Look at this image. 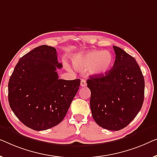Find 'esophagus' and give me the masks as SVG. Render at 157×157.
Here are the masks:
<instances>
[{"mask_svg": "<svg viewBox=\"0 0 157 157\" xmlns=\"http://www.w3.org/2000/svg\"><path fill=\"white\" fill-rule=\"evenodd\" d=\"M80 85L81 87H85V86H87V82H86L85 79H82L80 82Z\"/></svg>", "mask_w": 157, "mask_h": 157, "instance_id": "34e87169", "label": "esophagus"}]
</instances>
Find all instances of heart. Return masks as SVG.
Returning <instances> with one entry per match:
<instances>
[{
	"mask_svg": "<svg viewBox=\"0 0 157 157\" xmlns=\"http://www.w3.org/2000/svg\"><path fill=\"white\" fill-rule=\"evenodd\" d=\"M77 70L85 71L90 70L94 75H103L112 69L114 65V56L107 50H92L77 55L72 59Z\"/></svg>",
	"mask_w": 157,
	"mask_h": 157,
	"instance_id": "1",
	"label": "heart"
}]
</instances>
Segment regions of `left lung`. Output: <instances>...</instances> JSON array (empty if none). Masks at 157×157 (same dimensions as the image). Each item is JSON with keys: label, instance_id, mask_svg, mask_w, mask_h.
I'll return each instance as SVG.
<instances>
[{"label": "left lung", "instance_id": "left-lung-1", "mask_svg": "<svg viewBox=\"0 0 157 157\" xmlns=\"http://www.w3.org/2000/svg\"><path fill=\"white\" fill-rule=\"evenodd\" d=\"M115 61L103 75L87 80L92 117L104 129L118 131L137 115L144 98V78L133 57L113 46Z\"/></svg>", "mask_w": 157, "mask_h": 157}]
</instances>
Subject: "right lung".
Masks as SVG:
<instances>
[{"mask_svg": "<svg viewBox=\"0 0 157 157\" xmlns=\"http://www.w3.org/2000/svg\"><path fill=\"white\" fill-rule=\"evenodd\" d=\"M56 49L40 45L19 59L8 82V101L26 127L42 131L60 123L78 92L80 79H59Z\"/></svg>", "mask_w": 157, "mask_h": 157, "instance_id": "add662e5", "label": "right lung"}]
</instances>
